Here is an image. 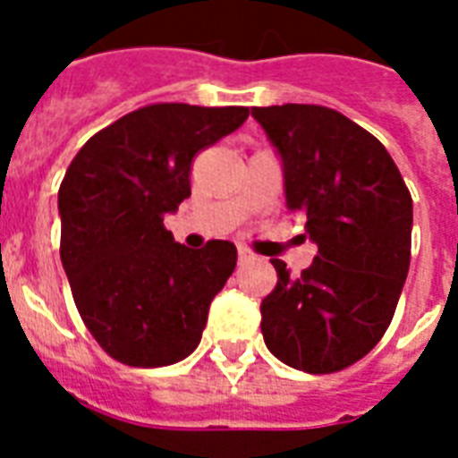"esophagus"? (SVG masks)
<instances>
[{
    "label": "esophagus",
    "instance_id": "1",
    "mask_svg": "<svg viewBox=\"0 0 458 458\" xmlns=\"http://www.w3.org/2000/svg\"><path fill=\"white\" fill-rule=\"evenodd\" d=\"M237 259H240V264H247V261H251V259H254V254H251L247 247H240V250H237Z\"/></svg>",
    "mask_w": 458,
    "mask_h": 458
}]
</instances>
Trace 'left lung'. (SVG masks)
Instances as JSON below:
<instances>
[{
	"mask_svg": "<svg viewBox=\"0 0 458 458\" xmlns=\"http://www.w3.org/2000/svg\"><path fill=\"white\" fill-rule=\"evenodd\" d=\"M278 149L285 199L318 251L300 278L271 259L278 285L261 301L266 347L306 373H335L376 347L411 261L413 201L380 140L316 104L254 106Z\"/></svg>",
	"mask_w": 458,
	"mask_h": 458,
	"instance_id": "1",
	"label": "left lung"
}]
</instances>
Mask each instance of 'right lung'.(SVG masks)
I'll return each instance as SVG.
<instances>
[{
	"label": "right lung",
	"mask_w": 458,
	"mask_h": 458,
	"mask_svg": "<svg viewBox=\"0 0 458 458\" xmlns=\"http://www.w3.org/2000/svg\"><path fill=\"white\" fill-rule=\"evenodd\" d=\"M247 106L149 104L82 145L59 187L61 264L99 347L135 369L182 361L237 264L233 242L192 251L164 216L190 197L194 154L247 121Z\"/></svg>",
	"instance_id": "obj_1"
}]
</instances>
